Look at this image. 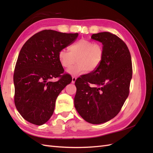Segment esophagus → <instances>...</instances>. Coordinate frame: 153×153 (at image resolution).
<instances>
[{
  "label": "esophagus",
  "instance_id": "obj_1",
  "mask_svg": "<svg viewBox=\"0 0 153 153\" xmlns=\"http://www.w3.org/2000/svg\"><path fill=\"white\" fill-rule=\"evenodd\" d=\"M76 80V77L75 76H73L72 77V83H73V84H74V83L75 82Z\"/></svg>",
  "mask_w": 153,
  "mask_h": 153
}]
</instances>
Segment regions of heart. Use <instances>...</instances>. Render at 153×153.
I'll return each instance as SVG.
<instances>
[{"label": "heart", "mask_w": 153, "mask_h": 153, "mask_svg": "<svg viewBox=\"0 0 153 153\" xmlns=\"http://www.w3.org/2000/svg\"><path fill=\"white\" fill-rule=\"evenodd\" d=\"M59 51V61L61 65L68 69L76 62L77 64L69 70L73 75H78L86 71L91 73L99 67L102 61L104 49L100 43L87 39H81L69 47Z\"/></svg>", "instance_id": "obj_1"}]
</instances>
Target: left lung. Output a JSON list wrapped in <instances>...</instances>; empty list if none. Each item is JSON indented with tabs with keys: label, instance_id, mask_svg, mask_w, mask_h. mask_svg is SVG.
Listing matches in <instances>:
<instances>
[{
	"label": "left lung",
	"instance_id": "1",
	"mask_svg": "<svg viewBox=\"0 0 153 153\" xmlns=\"http://www.w3.org/2000/svg\"><path fill=\"white\" fill-rule=\"evenodd\" d=\"M91 38L102 43L103 58L95 71L76 80L74 103L85 121L98 124L110 121L121 110L133 71L130 53L121 38L108 32L93 34Z\"/></svg>",
	"mask_w": 153,
	"mask_h": 153
}]
</instances>
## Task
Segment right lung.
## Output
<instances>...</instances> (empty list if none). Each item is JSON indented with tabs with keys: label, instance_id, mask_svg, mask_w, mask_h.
I'll return each mask as SVG.
<instances>
[{
	"label": "right lung",
	"instance_id": "right-lung-1",
	"mask_svg": "<svg viewBox=\"0 0 153 153\" xmlns=\"http://www.w3.org/2000/svg\"><path fill=\"white\" fill-rule=\"evenodd\" d=\"M78 36V33L43 30L32 36L22 47L13 75L14 101L26 121L39 126L52 115L57 96L72 80L71 75L63 74L58 54ZM53 77L59 79L52 82Z\"/></svg>",
	"mask_w": 153,
	"mask_h": 153
}]
</instances>
